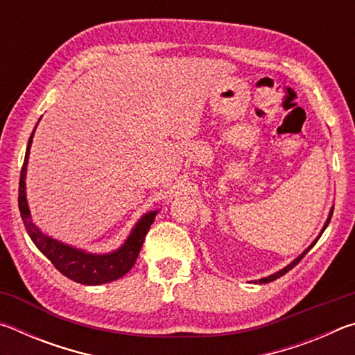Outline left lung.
Segmentation results:
<instances>
[{
    "instance_id": "obj_1",
    "label": "left lung",
    "mask_w": 355,
    "mask_h": 355,
    "mask_svg": "<svg viewBox=\"0 0 355 355\" xmlns=\"http://www.w3.org/2000/svg\"><path fill=\"white\" fill-rule=\"evenodd\" d=\"M332 214H334V208H330V211H329V216H327V220H326V224H324V227L321 228V232H320V235H318L316 236V239H315V241L313 243H311L310 245H309V248L307 249H305L304 252H302V254H300L297 258H294V260L290 263V264H286V266L285 268H282L280 269V271H277V272H274V274H271V275H268V277H263V279H260V280H255L254 282V284H269V282H272V280H275V279H279V277H282V275H285L288 271H291V269L294 268V266H296V264L300 261V260H302V258L305 257V254H307V252L311 249V248H313V245L316 244V241H318V239H320V236L322 235V232L324 230H326V227L329 225V222H330V219H332Z\"/></svg>"
}]
</instances>
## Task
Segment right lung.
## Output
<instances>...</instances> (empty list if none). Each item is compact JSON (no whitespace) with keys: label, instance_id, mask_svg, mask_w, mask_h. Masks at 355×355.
<instances>
[{"label":"right lung","instance_id":"1","mask_svg":"<svg viewBox=\"0 0 355 355\" xmlns=\"http://www.w3.org/2000/svg\"><path fill=\"white\" fill-rule=\"evenodd\" d=\"M35 131V128H34ZM33 135L29 136L25 163L20 173V186H19V208L21 214V220L25 224L29 238L33 239L42 254L50 260L59 272L64 274L70 280L78 282L83 285H103L110 282L123 277L131 268L135 266L139 255L144 239L148 232L150 225L153 224L155 216L158 211H148L136 222L133 230L130 232L128 238L119 249L107 252V254H92V252L73 248V245L65 244L62 241L45 235L40 228L34 224L31 218V211L28 207L26 199V171L29 159V148L33 144Z\"/></svg>","mask_w":355,"mask_h":355}]
</instances>
